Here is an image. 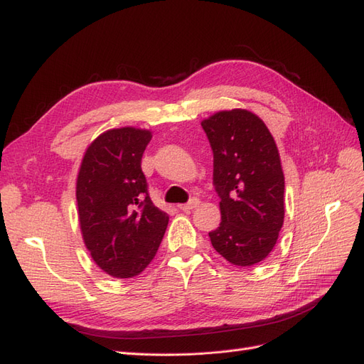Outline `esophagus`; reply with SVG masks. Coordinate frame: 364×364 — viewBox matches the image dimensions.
Here are the masks:
<instances>
[{"label": "esophagus", "instance_id": "34e87169", "mask_svg": "<svg viewBox=\"0 0 364 364\" xmlns=\"http://www.w3.org/2000/svg\"><path fill=\"white\" fill-rule=\"evenodd\" d=\"M200 205V200L197 199V197H193V199L188 202V203H183V205H178L179 209H182V211H190V209H194Z\"/></svg>", "mask_w": 364, "mask_h": 364}]
</instances>
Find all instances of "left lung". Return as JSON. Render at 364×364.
Segmentation results:
<instances>
[{
  "label": "left lung",
  "instance_id": "1",
  "mask_svg": "<svg viewBox=\"0 0 364 364\" xmlns=\"http://www.w3.org/2000/svg\"><path fill=\"white\" fill-rule=\"evenodd\" d=\"M214 153L213 182L222 223L209 232L230 264L253 266L277 245L284 223V173L278 147L264 121L246 109L202 121Z\"/></svg>",
  "mask_w": 364,
  "mask_h": 364
}]
</instances>
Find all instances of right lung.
<instances>
[{
    "mask_svg": "<svg viewBox=\"0 0 364 364\" xmlns=\"http://www.w3.org/2000/svg\"><path fill=\"white\" fill-rule=\"evenodd\" d=\"M151 132L121 127L87 147L75 197L86 249L114 278H132L155 258L168 215L153 205L141 159Z\"/></svg>",
    "mask_w": 364,
    "mask_h": 364,
    "instance_id": "add662e5",
    "label": "right lung"
}]
</instances>
